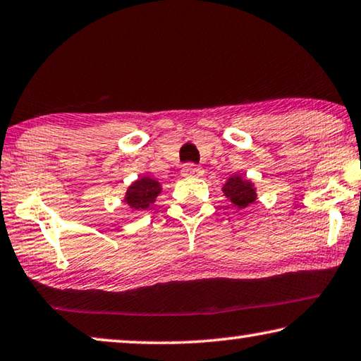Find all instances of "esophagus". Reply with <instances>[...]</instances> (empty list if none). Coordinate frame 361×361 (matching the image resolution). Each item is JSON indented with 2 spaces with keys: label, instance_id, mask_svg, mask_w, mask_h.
Segmentation results:
<instances>
[{
  "label": "esophagus",
  "instance_id": "1",
  "mask_svg": "<svg viewBox=\"0 0 361 361\" xmlns=\"http://www.w3.org/2000/svg\"><path fill=\"white\" fill-rule=\"evenodd\" d=\"M181 175L186 176V178H197V176L202 175V169L194 164H186L181 170Z\"/></svg>",
  "mask_w": 361,
  "mask_h": 361
}]
</instances>
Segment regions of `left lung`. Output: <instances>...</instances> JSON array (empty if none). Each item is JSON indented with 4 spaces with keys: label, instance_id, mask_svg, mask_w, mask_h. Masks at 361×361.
Returning <instances> with one entry per match:
<instances>
[{
    "label": "left lung",
    "instance_id": "left-lung-1",
    "mask_svg": "<svg viewBox=\"0 0 361 361\" xmlns=\"http://www.w3.org/2000/svg\"><path fill=\"white\" fill-rule=\"evenodd\" d=\"M223 196L231 202L234 207L243 210L257 201V188L252 180L244 178L239 173L231 175L221 188Z\"/></svg>",
    "mask_w": 361,
    "mask_h": 361
}]
</instances>
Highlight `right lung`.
Listing matches in <instances>:
<instances>
[{
  "label": "right lung",
  "instance_id": "right-lung-1",
  "mask_svg": "<svg viewBox=\"0 0 361 361\" xmlns=\"http://www.w3.org/2000/svg\"><path fill=\"white\" fill-rule=\"evenodd\" d=\"M162 192V185L151 176H140L127 188L123 201L131 210H146L156 202L159 194Z\"/></svg>",
  "mask_w": 361,
  "mask_h": 361
}]
</instances>
